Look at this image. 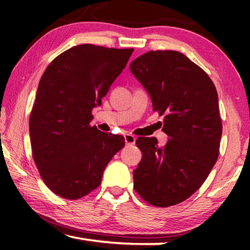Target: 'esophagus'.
Returning <instances> with one entry per match:
<instances>
[{
  "instance_id": "34e87169",
  "label": "esophagus",
  "mask_w": 250,
  "mask_h": 250,
  "mask_svg": "<svg viewBox=\"0 0 250 250\" xmlns=\"http://www.w3.org/2000/svg\"><path fill=\"white\" fill-rule=\"evenodd\" d=\"M135 140H137V138L134 137L132 134H125V145L128 146H133L135 143Z\"/></svg>"
}]
</instances>
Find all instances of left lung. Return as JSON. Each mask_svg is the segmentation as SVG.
I'll return each instance as SVG.
<instances>
[{
	"mask_svg": "<svg viewBox=\"0 0 250 250\" xmlns=\"http://www.w3.org/2000/svg\"><path fill=\"white\" fill-rule=\"evenodd\" d=\"M130 70L164 116V146L155 138H138L142 159L133 171V188L143 200L168 207L193 195L216 163L222 138L218 96L201 67L175 50H151Z\"/></svg>",
	"mask_w": 250,
	"mask_h": 250,
	"instance_id": "8db88e82",
	"label": "left lung"
}]
</instances>
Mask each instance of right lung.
I'll return each mask as SVG.
<instances>
[{"label":"right lung","instance_id":"1","mask_svg":"<svg viewBox=\"0 0 250 250\" xmlns=\"http://www.w3.org/2000/svg\"><path fill=\"white\" fill-rule=\"evenodd\" d=\"M132 48L82 44L50 62L42 76L29 117L33 159L56 195L78 200L100 185L125 138L91 126V111L128 62Z\"/></svg>","mask_w":250,"mask_h":250}]
</instances>
